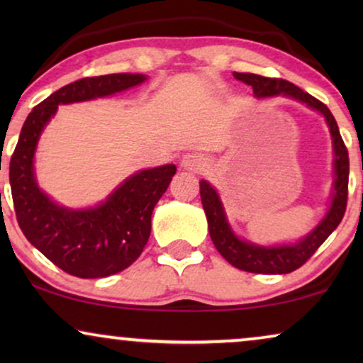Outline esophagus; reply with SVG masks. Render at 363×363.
Masks as SVG:
<instances>
[{"label": "esophagus", "mask_w": 363, "mask_h": 363, "mask_svg": "<svg viewBox=\"0 0 363 363\" xmlns=\"http://www.w3.org/2000/svg\"><path fill=\"white\" fill-rule=\"evenodd\" d=\"M205 163H206V158L198 152L186 153V155H183V158H182V167L186 168V170H191V172L201 170V168L205 167Z\"/></svg>", "instance_id": "esophagus-1"}]
</instances>
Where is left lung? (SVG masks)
<instances>
[{
    "instance_id": "obj_1",
    "label": "left lung",
    "mask_w": 363,
    "mask_h": 363,
    "mask_svg": "<svg viewBox=\"0 0 363 363\" xmlns=\"http://www.w3.org/2000/svg\"><path fill=\"white\" fill-rule=\"evenodd\" d=\"M233 76L238 81L246 84V86H251L257 97H271L284 94V96L294 97L297 101L304 102L309 107L324 113L325 121L330 127L332 138H334V200H332L330 210L320 225L297 245L262 247L238 240L233 235L230 226H228L225 211H223L221 201L216 191L213 190V186H210V183H206L205 180L200 182V195L208 218V230H210L211 241L218 252L230 264L241 271L255 272V274H287V272L299 269L302 264H306L344 218L347 198H349V152H347L345 143L342 140L334 116H332L329 107L324 102H320L319 99L312 97L311 94L304 92L292 82L279 77H264L250 72H233Z\"/></svg>"
}]
</instances>
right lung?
I'll return each mask as SVG.
<instances>
[{
	"instance_id": "obj_1",
	"label": "right lung",
	"mask_w": 363,
	"mask_h": 363,
	"mask_svg": "<svg viewBox=\"0 0 363 363\" xmlns=\"http://www.w3.org/2000/svg\"><path fill=\"white\" fill-rule=\"evenodd\" d=\"M142 74H107L67 84L38 104L21 128L9 162V185L23 235L67 274L94 279L121 272L142 255L152 211L170 185L175 165L142 170L92 210L74 211L52 203L34 182L33 157L39 133L59 104L111 96L145 81Z\"/></svg>"
}]
</instances>
